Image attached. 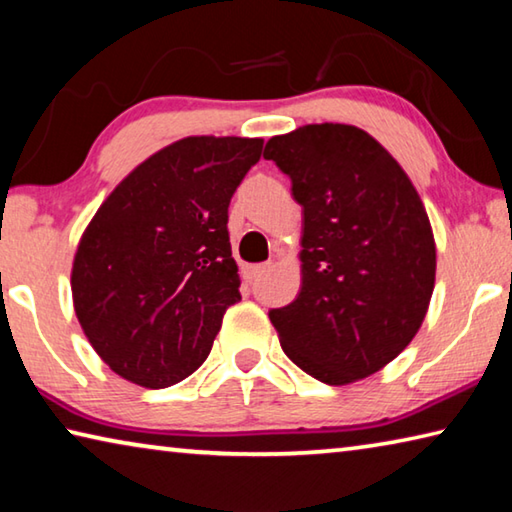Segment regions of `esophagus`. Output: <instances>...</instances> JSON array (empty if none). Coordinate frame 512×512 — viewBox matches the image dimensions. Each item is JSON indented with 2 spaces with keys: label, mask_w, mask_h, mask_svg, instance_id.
<instances>
[{
  "label": "esophagus",
  "mask_w": 512,
  "mask_h": 512,
  "mask_svg": "<svg viewBox=\"0 0 512 512\" xmlns=\"http://www.w3.org/2000/svg\"><path fill=\"white\" fill-rule=\"evenodd\" d=\"M268 268H271V264H253V266H246L244 268V275H246V280H250V282H255V280H259V277H262Z\"/></svg>",
  "instance_id": "esophagus-1"
}]
</instances>
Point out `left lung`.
I'll return each instance as SVG.
<instances>
[{
	"instance_id": "1",
	"label": "left lung",
	"mask_w": 512,
	"mask_h": 512,
	"mask_svg": "<svg viewBox=\"0 0 512 512\" xmlns=\"http://www.w3.org/2000/svg\"><path fill=\"white\" fill-rule=\"evenodd\" d=\"M264 158L302 205L300 293L268 314L284 354L329 386L375 375L418 334L436 282V241L411 178L348 124L271 137Z\"/></svg>"
}]
</instances>
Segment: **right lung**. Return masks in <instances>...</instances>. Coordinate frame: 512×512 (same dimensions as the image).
<instances>
[{"label": "right lung", "instance_id": "1", "mask_svg": "<svg viewBox=\"0 0 512 512\" xmlns=\"http://www.w3.org/2000/svg\"><path fill=\"white\" fill-rule=\"evenodd\" d=\"M259 137H185L128 173L85 228L72 264L76 318L112 372L144 388L201 366L241 300L230 198Z\"/></svg>", "mask_w": 512, "mask_h": 512}]
</instances>
